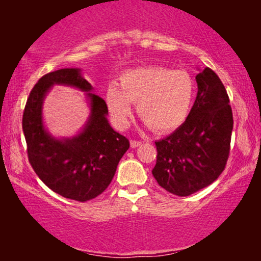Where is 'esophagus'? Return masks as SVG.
<instances>
[{
  "label": "esophagus",
  "mask_w": 261,
  "mask_h": 261,
  "mask_svg": "<svg viewBox=\"0 0 261 261\" xmlns=\"http://www.w3.org/2000/svg\"><path fill=\"white\" fill-rule=\"evenodd\" d=\"M142 144L141 141H137V140H130V147L132 148H137V147H139V146H140Z\"/></svg>",
  "instance_id": "34e87169"
}]
</instances>
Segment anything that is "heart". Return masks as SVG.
Masks as SVG:
<instances>
[{
    "label": "heart",
    "instance_id": "obj_1",
    "mask_svg": "<svg viewBox=\"0 0 261 261\" xmlns=\"http://www.w3.org/2000/svg\"><path fill=\"white\" fill-rule=\"evenodd\" d=\"M195 81L188 71L145 66L121 74L119 85H110L106 101L114 122L127 126L130 102H137L138 115L153 130L169 132L179 127L190 113Z\"/></svg>",
    "mask_w": 261,
    "mask_h": 261
}]
</instances>
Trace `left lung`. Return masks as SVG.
Instances as JSON below:
<instances>
[{"instance_id":"obj_1","label":"left lung","mask_w":261,"mask_h":261,"mask_svg":"<svg viewBox=\"0 0 261 261\" xmlns=\"http://www.w3.org/2000/svg\"><path fill=\"white\" fill-rule=\"evenodd\" d=\"M197 97L183 124L156 141L153 177L176 196H189L215 181L226 167L233 113L226 88L212 69L196 76Z\"/></svg>"}]
</instances>
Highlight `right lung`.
Wrapping results in <instances>:
<instances>
[{
    "mask_svg": "<svg viewBox=\"0 0 261 261\" xmlns=\"http://www.w3.org/2000/svg\"><path fill=\"white\" fill-rule=\"evenodd\" d=\"M56 84L87 92L91 115L72 138H55L44 128L43 99ZM92 90L81 69L53 71L42 76L32 89L22 117L28 160L35 173L56 194L78 202L97 197L108 188L117 164L129 148L128 139L109 124L105 99Z\"/></svg>",
    "mask_w": 261,
    "mask_h": 261,
    "instance_id": "obj_1",
    "label": "right lung"
}]
</instances>
